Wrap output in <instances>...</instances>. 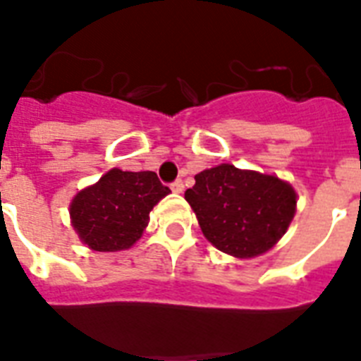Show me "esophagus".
<instances>
[{"label": "esophagus", "mask_w": 361, "mask_h": 361, "mask_svg": "<svg viewBox=\"0 0 361 361\" xmlns=\"http://www.w3.org/2000/svg\"><path fill=\"white\" fill-rule=\"evenodd\" d=\"M170 189L174 192H183V181L176 180L174 183H170Z\"/></svg>", "instance_id": "obj_1"}]
</instances>
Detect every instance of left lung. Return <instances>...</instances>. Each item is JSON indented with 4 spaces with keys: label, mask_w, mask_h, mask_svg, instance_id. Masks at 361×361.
<instances>
[{
    "label": "left lung",
    "mask_w": 361,
    "mask_h": 361,
    "mask_svg": "<svg viewBox=\"0 0 361 361\" xmlns=\"http://www.w3.org/2000/svg\"><path fill=\"white\" fill-rule=\"evenodd\" d=\"M185 200L197 214L202 235L240 259L269 252L295 216L297 195L276 176L219 164L195 176Z\"/></svg>",
    "instance_id": "obj_1"
}]
</instances>
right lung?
<instances>
[{
    "mask_svg": "<svg viewBox=\"0 0 361 361\" xmlns=\"http://www.w3.org/2000/svg\"><path fill=\"white\" fill-rule=\"evenodd\" d=\"M170 192L155 172L109 170L70 204L73 229L96 252L128 250L149 224V212Z\"/></svg>",
    "mask_w": 361,
    "mask_h": 361,
    "instance_id": "add662e5",
    "label": "right lung"
}]
</instances>
